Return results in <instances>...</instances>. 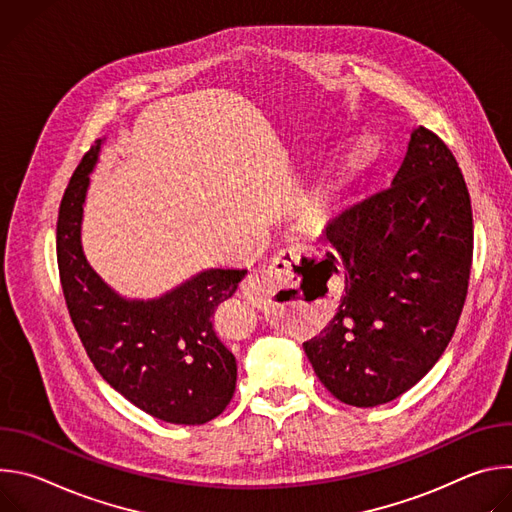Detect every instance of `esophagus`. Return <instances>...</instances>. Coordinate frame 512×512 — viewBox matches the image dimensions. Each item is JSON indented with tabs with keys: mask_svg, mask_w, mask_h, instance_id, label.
<instances>
[{
	"mask_svg": "<svg viewBox=\"0 0 512 512\" xmlns=\"http://www.w3.org/2000/svg\"><path fill=\"white\" fill-rule=\"evenodd\" d=\"M300 257H302V247L298 243H291L285 249H281L263 271L249 273L241 283L245 300L251 302L253 306H261L263 300L269 294H275L277 289L296 287L300 279L294 267L300 261Z\"/></svg>",
	"mask_w": 512,
	"mask_h": 512,
	"instance_id": "34e87169",
	"label": "esophagus"
}]
</instances>
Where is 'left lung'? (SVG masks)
I'll use <instances>...</instances> for the list:
<instances>
[{"label": "left lung", "instance_id": "left-lung-1", "mask_svg": "<svg viewBox=\"0 0 512 512\" xmlns=\"http://www.w3.org/2000/svg\"><path fill=\"white\" fill-rule=\"evenodd\" d=\"M326 239L334 253L310 263L342 275L344 294L306 356L338 401L389 403L444 354L468 294L472 206L448 145L413 129L393 182L334 216Z\"/></svg>", "mask_w": 512, "mask_h": 512}]
</instances>
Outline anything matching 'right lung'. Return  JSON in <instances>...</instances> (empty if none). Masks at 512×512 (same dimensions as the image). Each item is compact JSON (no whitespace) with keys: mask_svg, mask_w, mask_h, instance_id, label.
<instances>
[{"mask_svg":"<svg viewBox=\"0 0 512 512\" xmlns=\"http://www.w3.org/2000/svg\"><path fill=\"white\" fill-rule=\"evenodd\" d=\"M101 143L72 174L58 210L56 257L70 320L99 375L129 403L168 423L202 425L235 393L237 360L214 330V310L235 294L247 269H206L154 300L115 294L81 245Z\"/></svg>","mask_w":512,"mask_h":512,"instance_id":"add662e5","label":"right lung"}]
</instances>
